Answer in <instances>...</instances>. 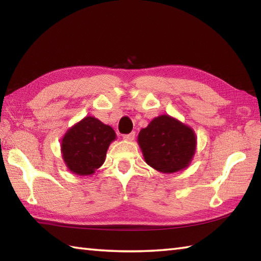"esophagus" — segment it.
Wrapping results in <instances>:
<instances>
[{
  "instance_id": "obj_1",
  "label": "esophagus",
  "mask_w": 261,
  "mask_h": 261,
  "mask_svg": "<svg viewBox=\"0 0 261 261\" xmlns=\"http://www.w3.org/2000/svg\"><path fill=\"white\" fill-rule=\"evenodd\" d=\"M135 137H136V132L132 131V132H130V134L123 135V139L127 140V141H132V140L135 139Z\"/></svg>"
}]
</instances>
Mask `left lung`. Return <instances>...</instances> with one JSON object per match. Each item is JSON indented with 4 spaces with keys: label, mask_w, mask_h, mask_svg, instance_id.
<instances>
[{
    "label": "left lung",
    "mask_w": 261,
    "mask_h": 261,
    "mask_svg": "<svg viewBox=\"0 0 261 261\" xmlns=\"http://www.w3.org/2000/svg\"><path fill=\"white\" fill-rule=\"evenodd\" d=\"M146 163L162 173H175L191 163L196 138L190 126L169 115L154 118L138 137Z\"/></svg>",
    "instance_id": "obj_1"
}]
</instances>
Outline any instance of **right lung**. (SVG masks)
<instances>
[{"label":"right lung","mask_w":261,"mask_h":261,"mask_svg":"<svg viewBox=\"0 0 261 261\" xmlns=\"http://www.w3.org/2000/svg\"><path fill=\"white\" fill-rule=\"evenodd\" d=\"M115 132L110 125L86 116L67 131L62 142L63 158L77 175H91L102 166Z\"/></svg>","instance_id":"add662e5"}]
</instances>
